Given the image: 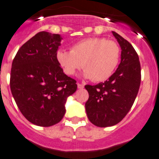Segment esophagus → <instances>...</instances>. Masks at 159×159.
Listing matches in <instances>:
<instances>
[{"instance_id":"1","label":"esophagus","mask_w":159,"mask_h":159,"mask_svg":"<svg viewBox=\"0 0 159 159\" xmlns=\"http://www.w3.org/2000/svg\"><path fill=\"white\" fill-rule=\"evenodd\" d=\"M77 87H78V89H82L84 88V85L81 83H77Z\"/></svg>"}]
</instances>
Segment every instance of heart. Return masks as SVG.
Here are the masks:
<instances>
[{"label":"heart","mask_w":159,"mask_h":159,"mask_svg":"<svg viewBox=\"0 0 159 159\" xmlns=\"http://www.w3.org/2000/svg\"><path fill=\"white\" fill-rule=\"evenodd\" d=\"M121 50L118 44L104 37H91L71 46L70 51L56 52L58 64L68 76L83 68V77L94 82H103L112 76L119 64Z\"/></svg>","instance_id":"b5f03b06"}]
</instances>
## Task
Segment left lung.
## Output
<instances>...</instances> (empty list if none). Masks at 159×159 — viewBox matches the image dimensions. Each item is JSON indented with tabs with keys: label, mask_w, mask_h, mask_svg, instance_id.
Instances as JSON below:
<instances>
[{
	"label": "left lung",
	"mask_w": 159,
	"mask_h": 159,
	"mask_svg": "<svg viewBox=\"0 0 159 159\" xmlns=\"http://www.w3.org/2000/svg\"><path fill=\"white\" fill-rule=\"evenodd\" d=\"M112 33L122 50L118 68L104 82L85 86L89 93L85 104L87 117L100 127L114 126L124 118L133 105L141 80L140 60L133 46L119 34Z\"/></svg>",
	"instance_id": "obj_1"
}]
</instances>
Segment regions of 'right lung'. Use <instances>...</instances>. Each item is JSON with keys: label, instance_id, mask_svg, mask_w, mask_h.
Instances as JSON below:
<instances>
[{"label": "right lung", "instance_id": "add662e5", "mask_svg": "<svg viewBox=\"0 0 159 159\" xmlns=\"http://www.w3.org/2000/svg\"><path fill=\"white\" fill-rule=\"evenodd\" d=\"M60 35L40 32L20 47L13 60L10 90L22 114L33 124L50 126L65 113V103L77 91L76 81L56 60Z\"/></svg>", "mask_w": 159, "mask_h": 159}]
</instances>
